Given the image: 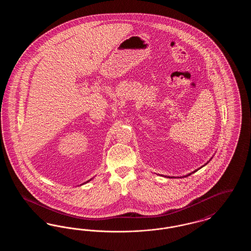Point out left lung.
I'll return each mask as SVG.
<instances>
[{
  "label": "left lung",
  "instance_id": "8db88e82",
  "mask_svg": "<svg viewBox=\"0 0 251 251\" xmlns=\"http://www.w3.org/2000/svg\"><path fill=\"white\" fill-rule=\"evenodd\" d=\"M197 170H198V169H197ZM197 170H195V171H194V172H196V171H197ZM194 172H192V173H194ZM192 173H190V174H188V175H186V176H185V177H187V176H189V175H191ZM171 178H172V177H171Z\"/></svg>",
  "mask_w": 251,
  "mask_h": 251
}]
</instances>
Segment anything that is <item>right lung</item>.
<instances>
[{
    "label": "right lung",
    "mask_w": 251,
    "mask_h": 251,
    "mask_svg": "<svg viewBox=\"0 0 251 251\" xmlns=\"http://www.w3.org/2000/svg\"><path fill=\"white\" fill-rule=\"evenodd\" d=\"M89 180H91V179H89ZM89 180H87V181H86V182H88V181H89Z\"/></svg>",
    "instance_id": "obj_1"
}]
</instances>
